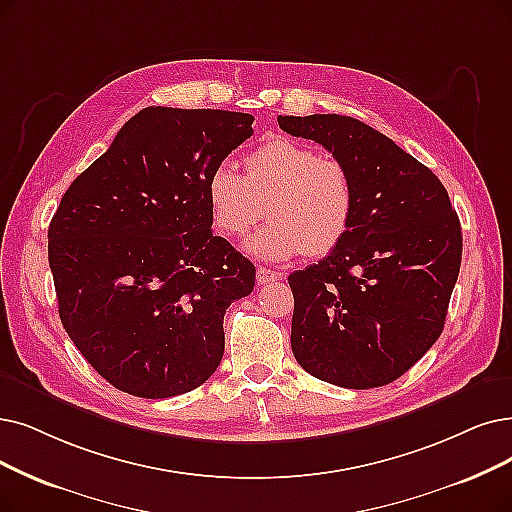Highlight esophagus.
I'll list each match as a JSON object with an SVG mask.
<instances>
[{
    "mask_svg": "<svg viewBox=\"0 0 512 512\" xmlns=\"http://www.w3.org/2000/svg\"><path fill=\"white\" fill-rule=\"evenodd\" d=\"M256 277H258V283H260V285H271V283L279 281L281 273H277V271H273V269H267V267H260V269L256 271Z\"/></svg>",
    "mask_w": 512,
    "mask_h": 512,
    "instance_id": "1",
    "label": "esophagus"
}]
</instances>
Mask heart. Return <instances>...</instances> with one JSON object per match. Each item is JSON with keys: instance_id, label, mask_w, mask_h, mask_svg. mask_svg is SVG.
<instances>
[{"instance_id": "obj_1", "label": "heart", "mask_w": 512, "mask_h": 512, "mask_svg": "<svg viewBox=\"0 0 512 512\" xmlns=\"http://www.w3.org/2000/svg\"><path fill=\"white\" fill-rule=\"evenodd\" d=\"M206 199L214 229L229 239L248 233L269 203L273 222L245 243L262 260L330 254L355 214L353 182L342 163L281 136L245 157V176L229 161L218 163L208 176Z\"/></svg>"}]
</instances>
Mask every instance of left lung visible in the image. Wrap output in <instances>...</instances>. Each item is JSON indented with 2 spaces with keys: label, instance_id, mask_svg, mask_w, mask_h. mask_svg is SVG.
Here are the masks:
<instances>
[{
  "label": "left lung",
  "instance_id": "obj_1",
  "mask_svg": "<svg viewBox=\"0 0 512 512\" xmlns=\"http://www.w3.org/2000/svg\"><path fill=\"white\" fill-rule=\"evenodd\" d=\"M349 172V233L288 277L292 351L302 370L344 388L403 376L443 332L460 273L462 229L441 180L395 142L346 115H279Z\"/></svg>",
  "mask_w": 512,
  "mask_h": 512
}]
</instances>
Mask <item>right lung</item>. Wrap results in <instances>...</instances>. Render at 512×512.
Listing matches in <instances>:
<instances>
[{
	"mask_svg": "<svg viewBox=\"0 0 512 512\" xmlns=\"http://www.w3.org/2000/svg\"><path fill=\"white\" fill-rule=\"evenodd\" d=\"M254 117L147 107L81 172L48 229L58 315L109 384L166 399L206 382L224 353L229 304L256 269L212 235L210 172Z\"/></svg>",
	"mask_w": 512,
	"mask_h": 512,
	"instance_id": "add662e5",
	"label": "right lung"
}]
</instances>
